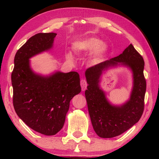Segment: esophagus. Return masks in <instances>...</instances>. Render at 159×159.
I'll return each instance as SVG.
<instances>
[{
    "instance_id": "obj_1",
    "label": "esophagus",
    "mask_w": 159,
    "mask_h": 159,
    "mask_svg": "<svg viewBox=\"0 0 159 159\" xmlns=\"http://www.w3.org/2000/svg\"><path fill=\"white\" fill-rule=\"evenodd\" d=\"M80 86H81V89L83 91L86 90V88H87V86H88V83L85 79L80 80Z\"/></svg>"
}]
</instances>
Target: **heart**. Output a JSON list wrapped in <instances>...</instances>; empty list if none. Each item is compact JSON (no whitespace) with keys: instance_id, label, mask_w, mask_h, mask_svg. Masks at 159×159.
I'll list each match as a JSON object with an SVG mask.
<instances>
[{"instance_id":"1","label":"heart","mask_w":159,"mask_h":159,"mask_svg":"<svg viewBox=\"0 0 159 159\" xmlns=\"http://www.w3.org/2000/svg\"><path fill=\"white\" fill-rule=\"evenodd\" d=\"M72 48L77 54L96 50L94 56V61L96 62H98L103 58L107 51V45L102 44V41L100 39L95 37L87 38L74 42L72 45ZM66 57L69 60H72L71 54H68Z\"/></svg>"}]
</instances>
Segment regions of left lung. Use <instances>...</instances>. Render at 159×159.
<instances>
[{
  "instance_id": "1",
  "label": "left lung",
  "mask_w": 159,
  "mask_h": 159,
  "mask_svg": "<svg viewBox=\"0 0 159 159\" xmlns=\"http://www.w3.org/2000/svg\"><path fill=\"white\" fill-rule=\"evenodd\" d=\"M119 63L128 66L133 71L134 88L128 101L120 106H114L107 100L98 83L102 71ZM144 66L143 57L130 44L117 57L86 70L88 85L85 95L93 129L99 137L111 138L120 135L140 119L144 111L147 87Z\"/></svg>"
}]
</instances>
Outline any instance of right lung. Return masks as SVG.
Listing matches in <instances>:
<instances>
[{"label": "right lung", "instance_id": "add662e5", "mask_svg": "<svg viewBox=\"0 0 159 159\" xmlns=\"http://www.w3.org/2000/svg\"><path fill=\"white\" fill-rule=\"evenodd\" d=\"M56 35L39 33L31 37L16 53L11 75L15 112L29 128L45 135L62 128L70 101L81 91L76 71L42 76L31 69L29 59L50 50Z\"/></svg>", "mask_w": 159, "mask_h": 159}]
</instances>
